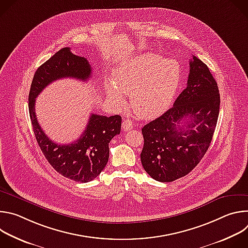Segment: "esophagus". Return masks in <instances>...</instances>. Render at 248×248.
I'll return each mask as SVG.
<instances>
[{
	"instance_id": "1",
	"label": "esophagus",
	"mask_w": 248,
	"mask_h": 248,
	"mask_svg": "<svg viewBox=\"0 0 248 248\" xmlns=\"http://www.w3.org/2000/svg\"><path fill=\"white\" fill-rule=\"evenodd\" d=\"M122 127H123V129H124V131H128V130H130V129L133 128V124H132V122H131L130 120H124V121L123 122Z\"/></svg>"
}]
</instances>
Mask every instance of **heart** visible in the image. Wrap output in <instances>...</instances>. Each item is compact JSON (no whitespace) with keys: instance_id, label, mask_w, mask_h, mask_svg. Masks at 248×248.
<instances>
[{"instance_id":"1","label":"heart","mask_w":248,"mask_h":248,"mask_svg":"<svg viewBox=\"0 0 248 248\" xmlns=\"http://www.w3.org/2000/svg\"><path fill=\"white\" fill-rule=\"evenodd\" d=\"M178 63L155 54H143L123 62L113 74L106 89L117 104L130 95L133 111L142 119H153L171 104L180 84Z\"/></svg>"}]
</instances>
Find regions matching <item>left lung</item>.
Instances as JSON below:
<instances>
[{
    "instance_id": "1",
    "label": "left lung",
    "mask_w": 248,
    "mask_h": 248,
    "mask_svg": "<svg viewBox=\"0 0 248 248\" xmlns=\"http://www.w3.org/2000/svg\"><path fill=\"white\" fill-rule=\"evenodd\" d=\"M219 111L218 84L208 66L193 56L186 88L170 109L142 127L140 159L151 178L170 183L190 172L211 144Z\"/></svg>"
}]
</instances>
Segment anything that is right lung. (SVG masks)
<instances>
[{
    "label": "right lung",
    "instance_id": "1",
    "mask_svg": "<svg viewBox=\"0 0 248 248\" xmlns=\"http://www.w3.org/2000/svg\"><path fill=\"white\" fill-rule=\"evenodd\" d=\"M92 69L88 61L65 47L41 64L32 79L28 96L29 116L37 143L50 165L62 175L78 183H87L100 174L109 160V143L120 134L122 117H105L92 114L80 137L69 144H58L41 128L35 101L41 91L53 81L70 78L86 81Z\"/></svg>",
    "mask_w": 248,
    "mask_h": 248
}]
</instances>
